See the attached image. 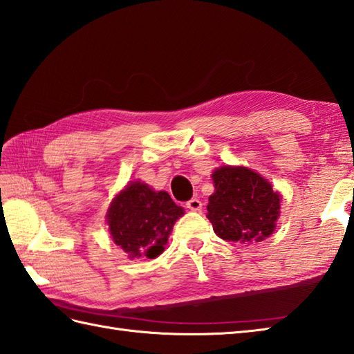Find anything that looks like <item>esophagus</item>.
I'll return each instance as SVG.
<instances>
[{"label": "esophagus", "mask_w": 354, "mask_h": 354, "mask_svg": "<svg viewBox=\"0 0 354 354\" xmlns=\"http://www.w3.org/2000/svg\"><path fill=\"white\" fill-rule=\"evenodd\" d=\"M185 207L189 208V209H192V212H201V209H202V202L199 199H196V198H193V199H190L189 202H187Z\"/></svg>", "instance_id": "34e87169"}]
</instances>
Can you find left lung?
<instances>
[{
  "mask_svg": "<svg viewBox=\"0 0 354 354\" xmlns=\"http://www.w3.org/2000/svg\"><path fill=\"white\" fill-rule=\"evenodd\" d=\"M214 193L207 217L217 236L228 242H261L272 234L281 194L268 179L248 167L223 165L213 171Z\"/></svg>",
  "mask_w": 354,
  "mask_h": 354,
  "instance_id": "obj_1",
  "label": "left lung"
}]
</instances>
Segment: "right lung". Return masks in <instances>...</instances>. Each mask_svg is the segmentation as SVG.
<instances>
[{"mask_svg":"<svg viewBox=\"0 0 354 354\" xmlns=\"http://www.w3.org/2000/svg\"><path fill=\"white\" fill-rule=\"evenodd\" d=\"M184 214L167 192L132 181L111 202L106 222L111 237L129 259H156L169 242L173 225Z\"/></svg>","mask_w":354,"mask_h":354,"instance_id":"1","label":"right lung"}]
</instances>
